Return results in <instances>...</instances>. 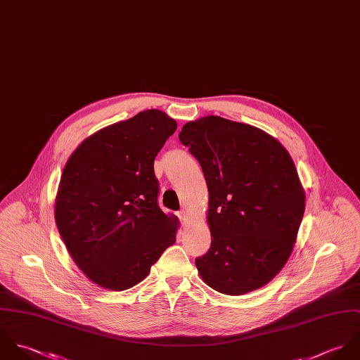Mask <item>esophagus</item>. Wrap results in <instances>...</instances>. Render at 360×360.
Here are the masks:
<instances>
[{"label": "esophagus", "instance_id": "34e87169", "mask_svg": "<svg viewBox=\"0 0 360 360\" xmlns=\"http://www.w3.org/2000/svg\"><path fill=\"white\" fill-rule=\"evenodd\" d=\"M178 217H179V219H181V222H182V225H185L186 221H188V213H186L185 210H182V212L178 213Z\"/></svg>", "mask_w": 360, "mask_h": 360}]
</instances>
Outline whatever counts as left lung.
Wrapping results in <instances>:
<instances>
[{"mask_svg": "<svg viewBox=\"0 0 360 360\" xmlns=\"http://www.w3.org/2000/svg\"><path fill=\"white\" fill-rule=\"evenodd\" d=\"M181 143L207 189L209 252L202 280L225 295L264 287L285 266L304 213V191L285 147L264 131L216 115L184 125Z\"/></svg>", "mask_w": 360, "mask_h": 360, "instance_id": "left-lung-1", "label": "left lung"}]
</instances>
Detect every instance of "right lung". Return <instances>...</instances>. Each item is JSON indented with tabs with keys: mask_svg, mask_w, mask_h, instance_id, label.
Wrapping results in <instances>:
<instances>
[{
	"mask_svg": "<svg viewBox=\"0 0 360 360\" xmlns=\"http://www.w3.org/2000/svg\"><path fill=\"white\" fill-rule=\"evenodd\" d=\"M176 122L160 110L100 129L65 164L56 198L60 235L84 276L125 290L175 243L178 218L158 207L154 158Z\"/></svg>",
	"mask_w": 360,
	"mask_h": 360,
	"instance_id": "obj_1",
	"label": "right lung"
}]
</instances>
